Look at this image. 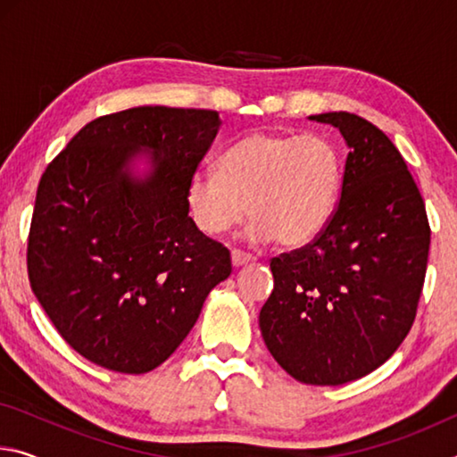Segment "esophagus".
<instances>
[{"label": "esophagus", "instance_id": "obj_1", "mask_svg": "<svg viewBox=\"0 0 457 457\" xmlns=\"http://www.w3.org/2000/svg\"><path fill=\"white\" fill-rule=\"evenodd\" d=\"M253 260H256V258H253L252 253H245L242 250H231V264H234L236 268L250 264V262H253Z\"/></svg>", "mask_w": 457, "mask_h": 457}]
</instances>
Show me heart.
I'll return each instance as SVG.
<instances>
[{"mask_svg":"<svg viewBox=\"0 0 457 457\" xmlns=\"http://www.w3.org/2000/svg\"><path fill=\"white\" fill-rule=\"evenodd\" d=\"M343 173V153L328 135L253 130L220 154L218 171L199 169L191 175L187 205L207 236L226 234L250 210L252 239L276 237L280 245L298 247L328 226Z\"/></svg>","mask_w":457,"mask_h":457,"instance_id":"obj_1","label":"heart"}]
</instances>
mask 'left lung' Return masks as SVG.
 Here are the masks:
<instances>
[{"mask_svg":"<svg viewBox=\"0 0 457 457\" xmlns=\"http://www.w3.org/2000/svg\"><path fill=\"white\" fill-rule=\"evenodd\" d=\"M343 135L337 212L314 242L272 258L260 330L306 385H343L381 367L415 320L429 253L425 204L397 146L351 112L314 114Z\"/></svg>","mask_w":457,"mask_h":457,"instance_id":"8db88e82","label":"left lung"}]
</instances>
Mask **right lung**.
<instances>
[{
  "label": "right lung",
  "instance_id": "add662e5",
  "mask_svg": "<svg viewBox=\"0 0 457 457\" xmlns=\"http://www.w3.org/2000/svg\"><path fill=\"white\" fill-rule=\"evenodd\" d=\"M220 125L204 108H129L88 122L46 167L29 286L62 338L95 365L127 375L159 367L231 274L229 250L197 229L187 205ZM141 148L152 171L135 178Z\"/></svg>",
  "mask_w": 457,
  "mask_h": 457
}]
</instances>
